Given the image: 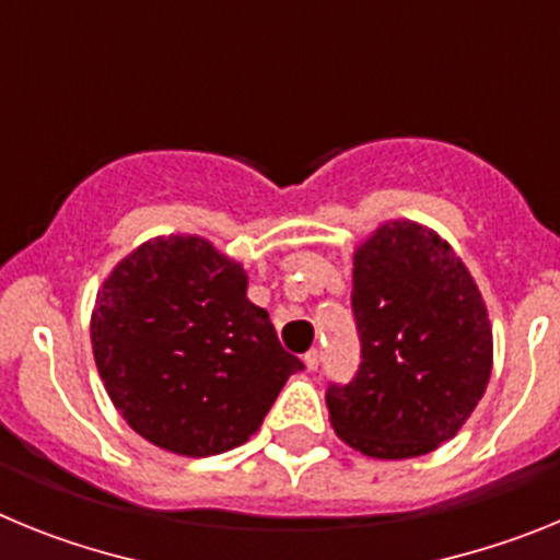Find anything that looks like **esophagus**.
I'll use <instances>...</instances> for the list:
<instances>
[{
	"mask_svg": "<svg viewBox=\"0 0 560 560\" xmlns=\"http://www.w3.org/2000/svg\"><path fill=\"white\" fill-rule=\"evenodd\" d=\"M319 359H323V353H319V350H308V353H305V368L311 370V373H314L316 368H319Z\"/></svg>",
	"mask_w": 560,
	"mask_h": 560,
	"instance_id": "obj_1",
	"label": "esophagus"
}]
</instances>
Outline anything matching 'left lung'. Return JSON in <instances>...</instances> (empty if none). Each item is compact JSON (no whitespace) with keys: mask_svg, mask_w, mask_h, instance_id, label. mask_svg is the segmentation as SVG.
I'll list each match as a JSON object with an SVG mask.
<instances>
[{"mask_svg":"<svg viewBox=\"0 0 560 560\" xmlns=\"http://www.w3.org/2000/svg\"><path fill=\"white\" fill-rule=\"evenodd\" d=\"M361 364L330 384V427L375 459H409L452 440L493 368L488 308L448 241L418 221H387L353 252Z\"/></svg>","mask_w":560,"mask_h":560,"instance_id":"8db88e82","label":"left lung"}]
</instances>
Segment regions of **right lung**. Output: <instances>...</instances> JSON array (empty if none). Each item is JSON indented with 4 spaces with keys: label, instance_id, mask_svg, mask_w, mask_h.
Masks as SVG:
<instances>
[{
    "label": "right lung",
    "instance_id": "1",
    "mask_svg": "<svg viewBox=\"0 0 560 560\" xmlns=\"http://www.w3.org/2000/svg\"><path fill=\"white\" fill-rule=\"evenodd\" d=\"M249 277L199 235H160L108 271L92 353L114 409L153 446L210 457L260 429L303 361L246 296Z\"/></svg>",
    "mask_w": 560,
    "mask_h": 560
}]
</instances>
